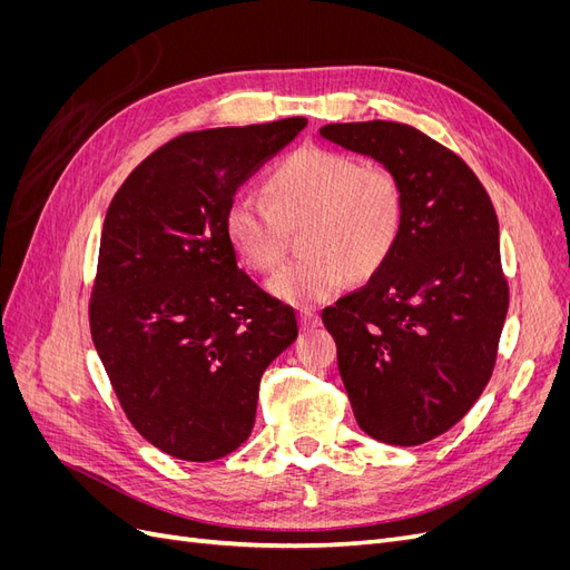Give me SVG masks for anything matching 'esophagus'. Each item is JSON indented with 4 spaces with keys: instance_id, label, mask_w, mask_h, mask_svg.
<instances>
[{
    "instance_id": "esophagus-1",
    "label": "esophagus",
    "mask_w": 570,
    "mask_h": 570,
    "mask_svg": "<svg viewBox=\"0 0 570 570\" xmlns=\"http://www.w3.org/2000/svg\"><path fill=\"white\" fill-rule=\"evenodd\" d=\"M299 327L302 331L306 333V331H312V327H318L321 325V318L316 316V314H312V312H299Z\"/></svg>"
}]
</instances>
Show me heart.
I'll list each match as a JSON object with an SVG mask.
<instances>
[{"label": "heart", "mask_w": 570, "mask_h": 570, "mask_svg": "<svg viewBox=\"0 0 570 570\" xmlns=\"http://www.w3.org/2000/svg\"><path fill=\"white\" fill-rule=\"evenodd\" d=\"M268 204L235 197L223 233L237 262L266 273L278 264L285 230L299 228L304 252L266 283L275 299L321 304L347 283L381 271L402 230L404 195L387 168L361 166L350 154L323 147L292 151L266 178Z\"/></svg>", "instance_id": "heart-1"}]
</instances>
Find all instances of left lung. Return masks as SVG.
<instances>
[{"label": "left lung", "mask_w": 570, "mask_h": 570, "mask_svg": "<svg viewBox=\"0 0 570 570\" xmlns=\"http://www.w3.org/2000/svg\"><path fill=\"white\" fill-rule=\"evenodd\" d=\"M318 132L400 180L404 218L387 262L321 318L358 428L423 444L459 423L492 375L509 308L494 206L473 170L416 128L364 120Z\"/></svg>", "instance_id": "1"}]
</instances>
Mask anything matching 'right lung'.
Listing matches in <instances>:
<instances>
[{
  "label": "right lung",
  "instance_id": "1",
  "mask_svg": "<svg viewBox=\"0 0 570 570\" xmlns=\"http://www.w3.org/2000/svg\"><path fill=\"white\" fill-rule=\"evenodd\" d=\"M306 118L185 132L118 187L101 226L90 331L128 421L157 450L214 461L243 444L292 306L237 266L223 216Z\"/></svg>",
  "mask_w": 570,
  "mask_h": 570
}]
</instances>
